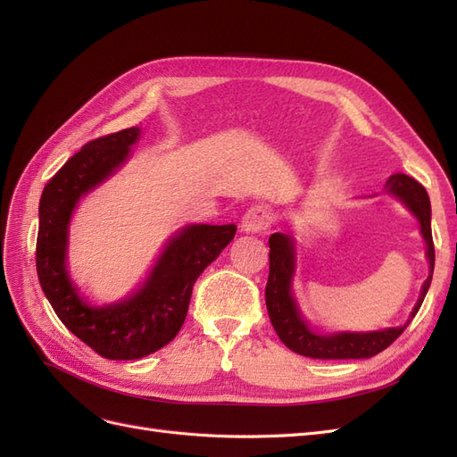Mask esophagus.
I'll return each instance as SVG.
<instances>
[{"label":"esophagus","instance_id":"34e87169","mask_svg":"<svg viewBox=\"0 0 457 457\" xmlns=\"http://www.w3.org/2000/svg\"><path fill=\"white\" fill-rule=\"evenodd\" d=\"M270 223V212L265 205H253L247 210L240 220V230L245 234H255L265 230Z\"/></svg>","mask_w":457,"mask_h":457}]
</instances>
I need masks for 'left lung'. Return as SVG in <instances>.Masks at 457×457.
I'll return each instance as SVG.
<instances>
[{
  "label": "left lung",
  "instance_id": "obj_1",
  "mask_svg": "<svg viewBox=\"0 0 457 457\" xmlns=\"http://www.w3.org/2000/svg\"><path fill=\"white\" fill-rule=\"evenodd\" d=\"M389 195H395L403 202L408 210L418 217L421 225L423 240L427 244V259H428V276L423 282L420 299L413 307L410 320L404 326L386 328L379 331H366V334H351V331H341V334H316L303 320L295 297L292 294V280L295 274V242L292 234L274 232L269 238V280L265 289V301L269 318L272 328L278 334L280 341L287 349L301 356L322 358V361H341V358H370L385 351L389 345L403 334L411 318L418 314L421 303L427 295V289L433 280L435 269V245L431 234V202H428L427 190L404 173L391 175L389 181L385 183Z\"/></svg>",
  "mask_w": 457,
  "mask_h": 457
}]
</instances>
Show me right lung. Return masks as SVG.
<instances>
[{"label": "right lung", "instance_id": "right-lung-1", "mask_svg": "<svg viewBox=\"0 0 457 457\" xmlns=\"http://www.w3.org/2000/svg\"><path fill=\"white\" fill-rule=\"evenodd\" d=\"M141 129L99 137L68 160L39 200L36 244L37 278L61 322L110 361H135L156 353L181 329L192 287L237 234V225H188L175 232L145 284L114 305L93 307L78 294L66 270L68 225L81 196L129 158Z\"/></svg>", "mask_w": 457, "mask_h": 457}]
</instances>
